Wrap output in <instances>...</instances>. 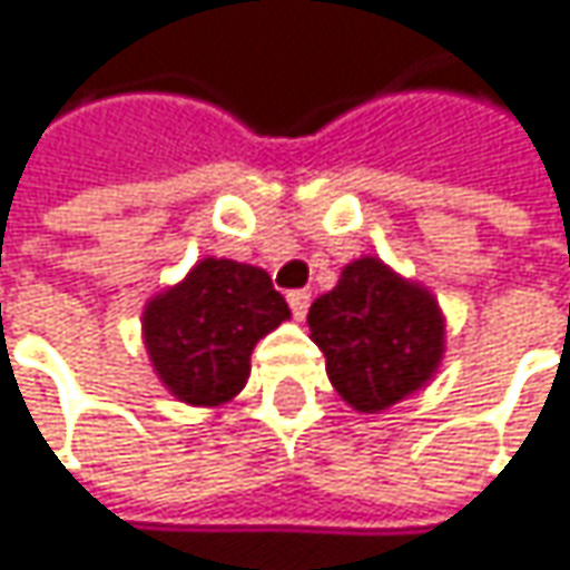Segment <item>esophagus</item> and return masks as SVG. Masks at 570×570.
<instances>
[{
    "instance_id": "esophagus-1",
    "label": "esophagus",
    "mask_w": 570,
    "mask_h": 570,
    "mask_svg": "<svg viewBox=\"0 0 570 570\" xmlns=\"http://www.w3.org/2000/svg\"><path fill=\"white\" fill-rule=\"evenodd\" d=\"M286 303H289V309H293V318H306V309H309V289H289L286 293Z\"/></svg>"
}]
</instances>
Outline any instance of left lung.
I'll use <instances>...</instances> for the list:
<instances>
[{"label": "left lung", "instance_id": "left-lung-1", "mask_svg": "<svg viewBox=\"0 0 570 570\" xmlns=\"http://www.w3.org/2000/svg\"><path fill=\"white\" fill-rule=\"evenodd\" d=\"M306 322L328 381L357 413H381L422 390L445 354L435 296L381 257L352 261L335 289L309 306Z\"/></svg>", "mask_w": 570, "mask_h": 570}]
</instances>
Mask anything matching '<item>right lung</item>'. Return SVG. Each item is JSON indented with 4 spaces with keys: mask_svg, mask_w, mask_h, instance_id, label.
Returning <instances> with one entry per match:
<instances>
[{
    "mask_svg": "<svg viewBox=\"0 0 570 570\" xmlns=\"http://www.w3.org/2000/svg\"><path fill=\"white\" fill-rule=\"evenodd\" d=\"M286 318L267 271L206 257L148 299L141 328L160 384L189 406H222L248 384L254 345Z\"/></svg>",
    "mask_w": 570,
    "mask_h": 570,
    "instance_id": "obj_1",
    "label": "right lung"
}]
</instances>
